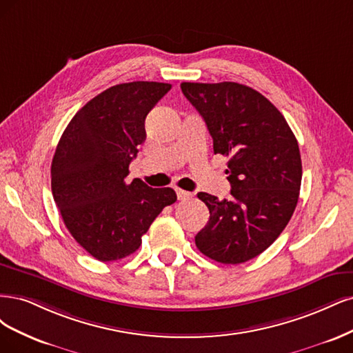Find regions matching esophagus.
Wrapping results in <instances>:
<instances>
[{"mask_svg":"<svg viewBox=\"0 0 353 353\" xmlns=\"http://www.w3.org/2000/svg\"><path fill=\"white\" fill-rule=\"evenodd\" d=\"M176 193H177V198H179L180 201H186V199H189V198L192 196V193H190V192L181 190V189H177V190H176Z\"/></svg>","mask_w":353,"mask_h":353,"instance_id":"1","label":"esophagus"}]
</instances>
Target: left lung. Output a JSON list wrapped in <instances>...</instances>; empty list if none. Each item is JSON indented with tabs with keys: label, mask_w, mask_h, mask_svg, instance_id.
<instances>
[{
	"label": "left lung",
	"mask_w": 353,
	"mask_h": 353,
	"mask_svg": "<svg viewBox=\"0 0 353 353\" xmlns=\"http://www.w3.org/2000/svg\"><path fill=\"white\" fill-rule=\"evenodd\" d=\"M180 88L205 121L214 154L230 158V198L198 193L210 221L195 243L217 263H246L276 241L296 208L302 180L298 141L281 112L252 88L236 82H183Z\"/></svg>",
	"instance_id": "left-lung-1"
}]
</instances>
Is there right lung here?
Returning a JSON list of instances; mask_svg holds the SVG:
<instances>
[{
  "mask_svg": "<svg viewBox=\"0 0 353 353\" xmlns=\"http://www.w3.org/2000/svg\"><path fill=\"white\" fill-rule=\"evenodd\" d=\"M170 89L160 82L111 86L76 112L57 145L54 201L74 241L102 263L138 251L157 215L177 199L172 188L126 181L148 112Z\"/></svg>",
  "mask_w": 353,
  "mask_h": 353,
  "instance_id": "add662e5",
  "label": "right lung"
}]
</instances>
